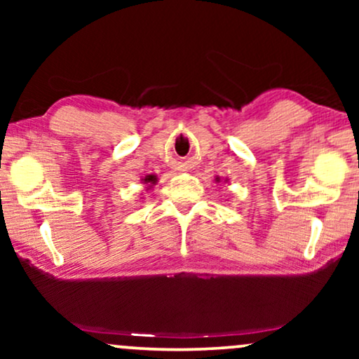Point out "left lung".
Returning <instances> with one entry per match:
<instances>
[{"label": "left lung", "mask_w": 359, "mask_h": 359, "mask_svg": "<svg viewBox=\"0 0 359 359\" xmlns=\"http://www.w3.org/2000/svg\"><path fill=\"white\" fill-rule=\"evenodd\" d=\"M215 180H217V181H220V180H219V178H215Z\"/></svg>", "instance_id": "obj_1"}]
</instances>
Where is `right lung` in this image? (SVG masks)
Instances as JSON below:
<instances>
[{
  "label": "right lung",
  "mask_w": 359,
  "mask_h": 359,
  "mask_svg": "<svg viewBox=\"0 0 359 359\" xmlns=\"http://www.w3.org/2000/svg\"><path fill=\"white\" fill-rule=\"evenodd\" d=\"M142 181H144V184H147V188H151V186L156 184V176L155 175H147Z\"/></svg>",
  "instance_id": "add662e5"
}]
</instances>
